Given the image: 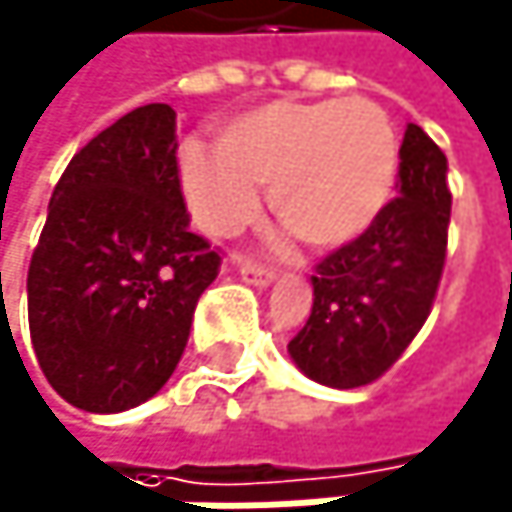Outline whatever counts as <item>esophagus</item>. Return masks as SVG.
Wrapping results in <instances>:
<instances>
[{
	"instance_id": "1",
	"label": "esophagus",
	"mask_w": 512,
	"mask_h": 512,
	"mask_svg": "<svg viewBox=\"0 0 512 512\" xmlns=\"http://www.w3.org/2000/svg\"><path fill=\"white\" fill-rule=\"evenodd\" d=\"M236 267H239V276H242L248 285H258V288H267V285L276 279V273H273L270 267H264V264H254V261H239Z\"/></svg>"
}]
</instances>
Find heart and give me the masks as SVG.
I'll list each match as a JSON object with an SVG mask.
<instances>
[{
  "label": "heart",
  "instance_id": "obj_1",
  "mask_svg": "<svg viewBox=\"0 0 512 512\" xmlns=\"http://www.w3.org/2000/svg\"><path fill=\"white\" fill-rule=\"evenodd\" d=\"M400 163L394 124L382 105L349 99H279L227 124L221 148L188 142L178 154L194 221L212 236H236L261 212L315 248L358 239L391 200Z\"/></svg>",
  "mask_w": 512,
  "mask_h": 512
}]
</instances>
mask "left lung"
Masks as SVG:
<instances>
[{"instance_id":"left-lung-1","label":"left lung","mask_w":512,"mask_h":512,"mask_svg":"<svg viewBox=\"0 0 512 512\" xmlns=\"http://www.w3.org/2000/svg\"><path fill=\"white\" fill-rule=\"evenodd\" d=\"M400 197L358 239L315 264L312 315L288 343L294 364L331 388L376 382L422 331L446 264L452 194L446 154L410 124Z\"/></svg>"}]
</instances>
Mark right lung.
Returning <instances> with one entry per match:
<instances>
[{
    "label": "right lung",
    "instance_id": "1",
    "mask_svg": "<svg viewBox=\"0 0 512 512\" xmlns=\"http://www.w3.org/2000/svg\"><path fill=\"white\" fill-rule=\"evenodd\" d=\"M175 151L172 108L139 105L69 160L51 194L26 276L29 337L78 410L124 413L154 397L221 270L188 227Z\"/></svg>",
    "mask_w": 512,
    "mask_h": 512
}]
</instances>
